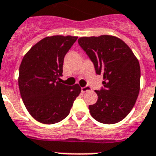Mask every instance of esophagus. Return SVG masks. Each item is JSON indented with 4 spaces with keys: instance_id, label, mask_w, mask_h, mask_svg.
<instances>
[{
    "instance_id": "1",
    "label": "esophagus",
    "mask_w": 156,
    "mask_h": 156,
    "mask_svg": "<svg viewBox=\"0 0 156 156\" xmlns=\"http://www.w3.org/2000/svg\"><path fill=\"white\" fill-rule=\"evenodd\" d=\"M88 90H90V86H85V87H82L81 88V92L82 93H85V92H86V91Z\"/></svg>"
}]
</instances>
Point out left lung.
<instances>
[{
    "label": "left lung",
    "instance_id": "8db88e82",
    "mask_svg": "<svg viewBox=\"0 0 156 156\" xmlns=\"http://www.w3.org/2000/svg\"><path fill=\"white\" fill-rule=\"evenodd\" d=\"M78 43L93 62L97 75L104 77L98 100L89 106L99 122L122 121L134 107L140 91V69L137 58L120 38L111 35L82 37Z\"/></svg>",
    "mask_w": 156,
    "mask_h": 156
}]
</instances>
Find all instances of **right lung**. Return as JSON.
I'll return each instance as SVG.
<instances>
[{"label": "right lung", "mask_w": 156, "mask_h": 156, "mask_svg": "<svg viewBox=\"0 0 156 156\" xmlns=\"http://www.w3.org/2000/svg\"><path fill=\"white\" fill-rule=\"evenodd\" d=\"M77 37L51 36L33 46L21 62L19 88L29 113L39 122L54 124L66 118L81 91L61 83L64 57Z\"/></svg>", "instance_id": "1"}]
</instances>
